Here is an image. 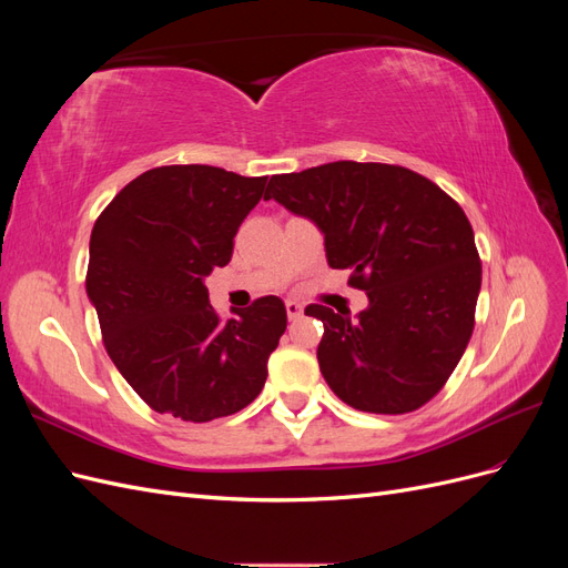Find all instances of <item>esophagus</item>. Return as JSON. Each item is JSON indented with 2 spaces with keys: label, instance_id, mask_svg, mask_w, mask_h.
<instances>
[{
  "label": "esophagus",
  "instance_id": "34e87169",
  "mask_svg": "<svg viewBox=\"0 0 568 568\" xmlns=\"http://www.w3.org/2000/svg\"><path fill=\"white\" fill-rule=\"evenodd\" d=\"M286 315L288 320H298L303 315V305L298 301H286Z\"/></svg>",
  "mask_w": 568,
  "mask_h": 568
}]
</instances>
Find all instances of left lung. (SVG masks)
Instances as JSON below:
<instances>
[{"label":"left lung","instance_id":"1","mask_svg":"<svg viewBox=\"0 0 568 568\" xmlns=\"http://www.w3.org/2000/svg\"><path fill=\"white\" fill-rule=\"evenodd\" d=\"M265 199L315 222L326 263L351 270L369 305H326L317 359L338 398L372 415H405L448 382L474 332L480 261L467 215L438 184L400 165L336 161L272 175Z\"/></svg>","mask_w":568,"mask_h":568}]
</instances>
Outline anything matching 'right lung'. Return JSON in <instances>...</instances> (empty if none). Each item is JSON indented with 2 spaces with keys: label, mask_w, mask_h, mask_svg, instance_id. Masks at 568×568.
<instances>
[{
  "label": "right lung",
  "mask_w": 568,
  "mask_h": 568,
  "mask_svg": "<svg viewBox=\"0 0 568 568\" xmlns=\"http://www.w3.org/2000/svg\"><path fill=\"white\" fill-rule=\"evenodd\" d=\"M267 178L163 165L120 189L94 222L88 296L109 357L161 415L211 422L251 405L286 329L277 296L222 320L203 280L225 267Z\"/></svg>",
  "instance_id": "obj_1"
}]
</instances>
